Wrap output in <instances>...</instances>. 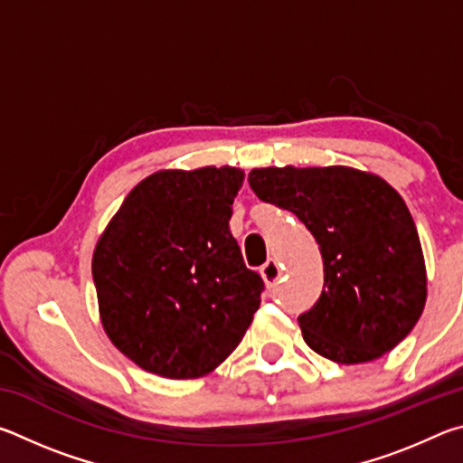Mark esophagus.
<instances>
[{"instance_id":"obj_1","label":"esophagus","mask_w":463,"mask_h":463,"mask_svg":"<svg viewBox=\"0 0 463 463\" xmlns=\"http://www.w3.org/2000/svg\"><path fill=\"white\" fill-rule=\"evenodd\" d=\"M279 276H281V269L276 260H268L265 265H261V278L265 279V284L268 286H276L279 281Z\"/></svg>"}]
</instances>
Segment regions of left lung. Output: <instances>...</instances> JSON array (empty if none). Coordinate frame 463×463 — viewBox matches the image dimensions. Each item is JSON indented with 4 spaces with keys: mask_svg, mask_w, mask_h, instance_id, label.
Listing matches in <instances>:
<instances>
[{
    "mask_svg": "<svg viewBox=\"0 0 463 463\" xmlns=\"http://www.w3.org/2000/svg\"><path fill=\"white\" fill-rule=\"evenodd\" d=\"M257 198L289 210L317 239L323 294L298 317L310 349L336 364L388 354L419 323L427 271L417 226L394 187L354 167H261Z\"/></svg>",
    "mask_w": 463,
    "mask_h": 463,
    "instance_id": "left-lung-1",
    "label": "left lung"
}]
</instances>
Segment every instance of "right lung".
<instances>
[{"label":"right lung","mask_w":463,"mask_h":463,"mask_svg":"<svg viewBox=\"0 0 463 463\" xmlns=\"http://www.w3.org/2000/svg\"><path fill=\"white\" fill-rule=\"evenodd\" d=\"M242 177L229 165L156 171L101 232L91 260L101 325L143 370L202 378L260 308L263 279L229 229Z\"/></svg>","instance_id":"right-lung-1"}]
</instances>
